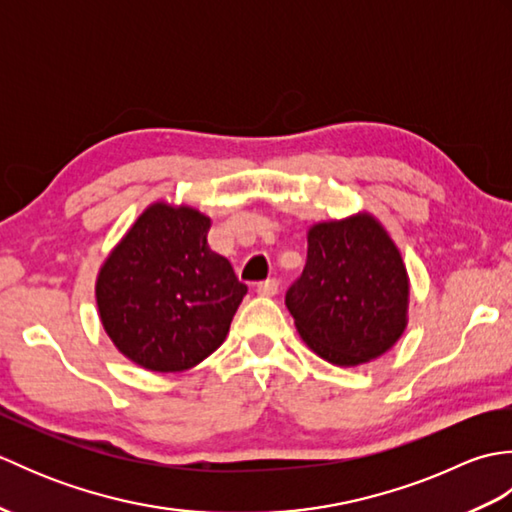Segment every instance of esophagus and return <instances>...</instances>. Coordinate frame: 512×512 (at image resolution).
<instances>
[{
	"mask_svg": "<svg viewBox=\"0 0 512 512\" xmlns=\"http://www.w3.org/2000/svg\"><path fill=\"white\" fill-rule=\"evenodd\" d=\"M277 290H279V281L277 279H266V281H262V284L257 286V295L275 297Z\"/></svg>",
	"mask_w": 512,
	"mask_h": 512,
	"instance_id": "esophagus-1",
	"label": "esophagus"
}]
</instances>
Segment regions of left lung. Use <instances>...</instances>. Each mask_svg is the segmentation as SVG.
Listing matches in <instances>:
<instances>
[{
  "mask_svg": "<svg viewBox=\"0 0 512 512\" xmlns=\"http://www.w3.org/2000/svg\"><path fill=\"white\" fill-rule=\"evenodd\" d=\"M286 306L323 361L356 367L389 352L409 321V275L387 228L367 211L312 224Z\"/></svg>",
  "mask_w": 512,
  "mask_h": 512,
  "instance_id": "1",
  "label": "left lung"
}]
</instances>
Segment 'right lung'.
<instances>
[{
	"instance_id": "obj_1",
	"label": "right lung",
	"mask_w": 512,
	"mask_h": 512,
	"mask_svg": "<svg viewBox=\"0 0 512 512\" xmlns=\"http://www.w3.org/2000/svg\"><path fill=\"white\" fill-rule=\"evenodd\" d=\"M209 228L193 206L149 204L96 275L103 330L149 372H187L211 356L246 295L231 262L209 248Z\"/></svg>"
}]
</instances>
